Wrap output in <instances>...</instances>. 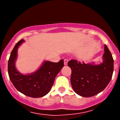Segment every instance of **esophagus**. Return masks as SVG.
Wrapping results in <instances>:
<instances>
[{
	"instance_id": "esophagus-1",
	"label": "esophagus",
	"mask_w": 120,
	"mask_h": 120,
	"mask_svg": "<svg viewBox=\"0 0 120 120\" xmlns=\"http://www.w3.org/2000/svg\"><path fill=\"white\" fill-rule=\"evenodd\" d=\"M67 63H68V60L67 59H64V66H67Z\"/></svg>"
}]
</instances>
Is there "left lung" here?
Instances as JSON below:
<instances>
[{"label": "left lung", "instance_id": "left-lung-1", "mask_svg": "<svg viewBox=\"0 0 120 120\" xmlns=\"http://www.w3.org/2000/svg\"><path fill=\"white\" fill-rule=\"evenodd\" d=\"M103 61L100 64H85L71 60L68 66L71 69V83L76 94L83 97H91L101 92L112 78L114 60L109 49L105 45Z\"/></svg>", "mask_w": 120, "mask_h": 120}]
</instances>
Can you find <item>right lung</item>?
Returning <instances> with one entry per match:
<instances>
[{"mask_svg":"<svg viewBox=\"0 0 120 120\" xmlns=\"http://www.w3.org/2000/svg\"><path fill=\"white\" fill-rule=\"evenodd\" d=\"M24 42V39L18 42L10 56L8 61L10 79L17 90L24 95L34 98L43 97L50 90L56 77L64 66V60L61 59L58 63L45 61L35 72L22 74L17 70L15 62L18 48Z\"/></svg>","mask_w":120,"mask_h":120,"instance_id":"right-lung-1","label":"right lung"}]
</instances>
